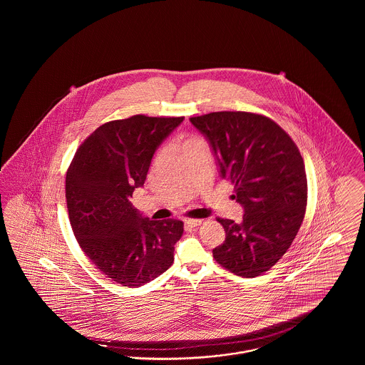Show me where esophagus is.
<instances>
[{"label": "esophagus", "mask_w": 365, "mask_h": 365, "mask_svg": "<svg viewBox=\"0 0 365 365\" xmlns=\"http://www.w3.org/2000/svg\"><path fill=\"white\" fill-rule=\"evenodd\" d=\"M201 223H202V220H200V219H187V220H185V225L189 227V228L200 226Z\"/></svg>", "instance_id": "obj_1"}]
</instances>
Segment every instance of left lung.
Masks as SVG:
<instances>
[{
  "mask_svg": "<svg viewBox=\"0 0 365 365\" xmlns=\"http://www.w3.org/2000/svg\"><path fill=\"white\" fill-rule=\"evenodd\" d=\"M209 142L220 176L231 180L242 222H217L226 241L213 257L235 275L255 278L287 252L304 220L308 183L301 153L274 120L252 112H212L190 118Z\"/></svg>",
  "mask_w": 365,
  "mask_h": 365,
  "instance_id": "obj_1",
  "label": "left lung"
}]
</instances>
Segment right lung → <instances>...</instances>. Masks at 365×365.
Instances as JSON below:
<instances>
[{
	"instance_id": "add662e5",
	"label": "right lung",
	"mask_w": 365,
	"mask_h": 365,
	"mask_svg": "<svg viewBox=\"0 0 365 365\" xmlns=\"http://www.w3.org/2000/svg\"><path fill=\"white\" fill-rule=\"evenodd\" d=\"M185 118L135 115L100 125L78 148L66 178L71 227L104 275L138 287L174 262L183 222L143 217L131 204L157 148Z\"/></svg>"
}]
</instances>
